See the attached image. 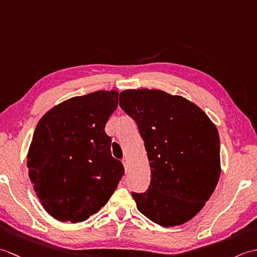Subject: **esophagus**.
Wrapping results in <instances>:
<instances>
[{
    "label": "esophagus",
    "mask_w": 257,
    "mask_h": 257,
    "mask_svg": "<svg viewBox=\"0 0 257 257\" xmlns=\"http://www.w3.org/2000/svg\"><path fill=\"white\" fill-rule=\"evenodd\" d=\"M122 165H123V167L125 169V171H127L128 170V165H129L127 158H123V159H122Z\"/></svg>",
    "instance_id": "obj_1"
}]
</instances>
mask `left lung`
<instances>
[{
	"label": "left lung",
	"instance_id": "obj_1",
	"mask_svg": "<svg viewBox=\"0 0 257 257\" xmlns=\"http://www.w3.org/2000/svg\"><path fill=\"white\" fill-rule=\"evenodd\" d=\"M119 105L138 124L151 183L133 193L138 210L156 224H184L202 210L221 174L216 125L187 98L160 89H125Z\"/></svg>",
	"mask_w": 257,
	"mask_h": 257
}]
</instances>
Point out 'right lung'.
Instances as JSON below:
<instances>
[{
	"label": "right lung",
	"instance_id": "right-lung-1",
	"mask_svg": "<svg viewBox=\"0 0 257 257\" xmlns=\"http://www.w3.org/2000/svg\"><path fill=\"white\" fill-rule=\"evenodd\" d=\"M117 90L76 96L51 108L33 135L27 168L41 204L58 221L79 223L110 199L124 172L105 125Z\"/></svg>",
	"mask_w": 257,
	"mask_h": 257
}]
</instances>
